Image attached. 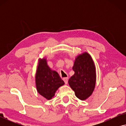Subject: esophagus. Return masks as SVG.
Returning <instances> with one entry per match:
<instances>
[{"mask_svg":"<svg viewBox=\"0 0 126 126\" xmlns=\"http://www.w3.org/2000/svg\"><path fill=\"white\" fill-rule=\"evenodd\" d=\"M63 80L64 81V82H65V84H68V77H64V78H63Z\"/></svg>","mask_w":126,"mask_h":126,"instance_id":"obj_1","label":"esophagus"}]
</instances>
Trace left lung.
<instances>
[{"label":"left lung","instance_id":"8db88e82","mask_svg":"<svg viewBox=\"0 0 126 126\" xmlns=\"http://www.w3.org/2000/svg\"><path fill=\"white\" fill-rule=\"evenodd\" d=\"M74 75L68 82L79 99L85 100L92 94L96 82L95 68L88 53H84L76 58L73 66Z\"/></svg>","mask_w":126,"mask_h":126}]
</instances>
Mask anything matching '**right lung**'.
<instances>
[{"instance_id": "obj_1", "label": "right lung", "mask_w": 126, "mask_h": 126, "mask_svg": "<svg viewBox=\"0 0 126 126\" xmlns=\"http://www.w3.org/2000/svg\"><path fill=\"white\" fill-rule=\"evenodd\" d=\"M35 82L38 92L47 100L51 99L58 88L64 84L57 72L50 70L45 59L39 62Z\"/></svg>"}]
</instances>
